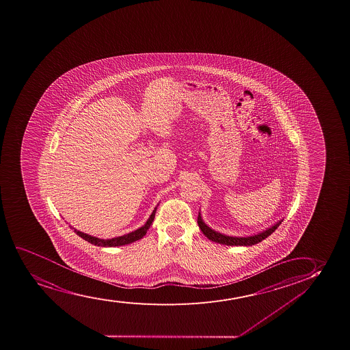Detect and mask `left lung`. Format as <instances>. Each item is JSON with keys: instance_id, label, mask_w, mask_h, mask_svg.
<instances>
[{"instance_id": "obj_1", "label": "left lung", "mask_w": 350, "mask_h": 350, "mask_svg": "<svg viewBox=\"0 0 350 350\" xmlns=\"http://www.w3.org/2000/svg\"><path fill=\"white\" fill-rule=\"evenodd\" d=\"M198 222L203 234H204L209 240L217 242V243H221V245H256L258 242H261L262 240H265V237L269 236L271 232H274L278 224H281V222H280V224H275L274 227L269 228L268 230H265V232H261V234H258V235L250 236V237H229V236L222 235V234H219V232L211 230V228L206 227V224H203L200 215H198Z\"/></svg>"}]
</instances>
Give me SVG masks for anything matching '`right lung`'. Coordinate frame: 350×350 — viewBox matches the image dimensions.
Masks as SVG:
<instances>
[{
    "label": "right lung",
    "mask_w": 350,
    "mask_h": 350,
    "mask_svg": "<svg viewBox=\"0 0 350 350\" xmlns=\"http://www.w3.org/2000/svg\"><path fill=\"white\" fill-rule=\"evenodd\" d=\"M152 219H154V214L150 216V219H148L146 226L139 228V230L131 232V234H128V235L121 236V237H118V239H111V240H98V239L93 237V236L85 235V234H82V232H77L82 239H85V241H88V242L93 243V245H102V247H118V245H129V243H133V242L142 239V237L147 234L148 229L150 227Z\"/></svg>",
    "instance_id": "obj_1"
}]
</instances>
